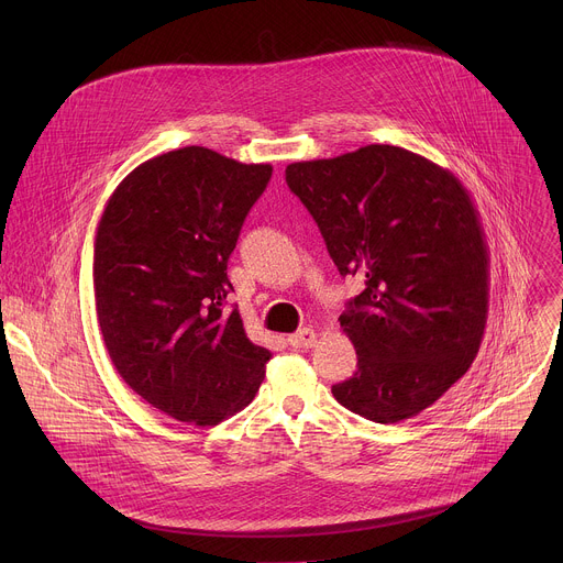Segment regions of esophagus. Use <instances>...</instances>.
Here are the masks:
<instances>
[{"mask_svg": "<svg viewBox=\"0 0 563 563\" xmlns=\"http://www.w3.org/2000/svg\"><path fill=\"white\" fill-rule=\"evenodd\" d=\"M316 343H318V336H316V332L309 330V328H302L300 332H296V334L289 336V345H291V347H298V350H309V347H313Z\"/></svg>", "mask_w": 563, "mask_h": 563, "instance_id": "esophagus-1", "label": "esophagus"}]
</instances>
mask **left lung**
I'll return each mask as SVG.
<instances>
[{
    "mask_svg": "<svg viewBox=\"0 0 563 563\" xmlns=\"http://www.w3.org/2000/svg\"><path fill=\"white\" fill-rule=\"evenodd\" d=\"M285 178L341 276H365L339 318L358 369L334 398L376 423L417 417L467 372L486 330L490 256L467 189L391 144L294 163Z\"/></svg>",
    "mask_w": 563,
    "mask_h": 563,
    "instance_id": "obj_1",
    "label": "left lung"
}]
</instances>
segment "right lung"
Segmentation results:
<instances>
[{
	"label": "right lung",
	"instance_id": "obj_1",
	"mask_svg": "<svg viewBox=\"0 0 563 563\" xmlns=\"http://www.w3.org/2000/svg\"><path fill=\"white\" fill-rule=\"evenodd\" d=\"M272 178L205 146L135 167L111 194L93 243L98 323L118 374L155 410L218 426L247 408L272 352L254 345L227 261Z\"/></svg>",
	"mask_w": 563,
	"mask_h": 563
}]
</instances>
